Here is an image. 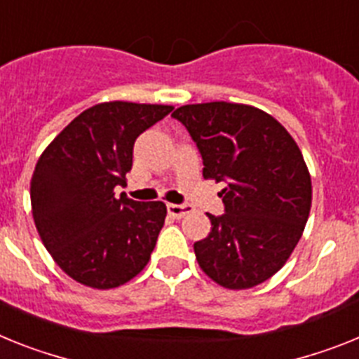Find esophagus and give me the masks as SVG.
Segmentation results:
<instances>
[{"instance_id": "esophagus-1", "label": "esophagus", "mask_w": 359, "mask_h": 359, "mask_svg": "<svg viewBox=\"0 0 359 359\" xmlns=\"http://www.w3.org/2000/svg\"><path fill=\"white\" fill-rule=\"evenodd\" d=\"M168 213L173 218H184L193 211V205L189 204H168Z\"/></svg>"}]
</instances>
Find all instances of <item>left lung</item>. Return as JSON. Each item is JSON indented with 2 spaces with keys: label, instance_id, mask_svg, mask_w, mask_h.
Segmentation results:
<instances>
[{
  "label": "left lung",
  "instance_id": "1",
  "mask_svg": "<svg viewBox=\"0 0 359 359\" xmlns=\"http://www.w3.org/2000/svg\"><path fill=\"white\" fill-rule=\"evenodd\" d=\"M171 117L197 144L204 179L226 182L224 215H210V235L193 244L198 266L226 289L266 282L291 257L309 218L313 186L300 148L255 106L186 104Z\"/></svg>",
  "mask_w": 359,
  "mask_h": 359
}]
</instances>
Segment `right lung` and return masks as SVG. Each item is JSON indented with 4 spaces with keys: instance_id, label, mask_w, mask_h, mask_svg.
I'll list each match as a JSON object with an SVG mask.
<instances>
[{
    "instance_id": "right-lung-1",
    "label": "right lung",
    "mask_w": 359,
    "mask_h": 359,
    "mask_svg": "<svg viewBox=\"0 0 359 359\" xmlns=\"http://www.w3.org/2000/svg\"><path fill=\"white\" fill-rule=\"evenodd\" d=\"M173 106L111 101L72 121L39 157L30 182L37 233L76 282L119 287L148 264L164 226L166 204L121 195L135 139Z\"/></svg>"
}]
</instances>
